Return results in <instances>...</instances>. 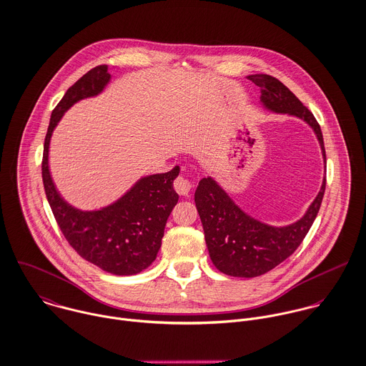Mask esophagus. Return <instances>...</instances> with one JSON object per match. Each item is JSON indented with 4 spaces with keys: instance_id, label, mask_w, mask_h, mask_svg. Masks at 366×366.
Instances as JSON below:
<instances>
[{
    "instance_id": "obj_1",
    "label": "esophagus",
    "mask_w": 366,
    "mask_h": 366,
    "mask_svg": "<svg viewBox=\"0 0 366 366\" xmlns=\"http://www.w3.org/2000/svg\"><path fill=\"white\" fill-rule=\"evenodd\" d=\"M193 189V183L183 177V176H179L176 180H174V190L180 194V196H189L190 192Z\"/></svg>"
}]
</instances>
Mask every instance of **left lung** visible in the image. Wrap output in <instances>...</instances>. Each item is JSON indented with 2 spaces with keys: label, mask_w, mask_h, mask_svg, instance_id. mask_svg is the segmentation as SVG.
<instances>
[{
  "label": "left lung",
  "mask_w": 366,
  "mask_h": 366,
  "mask_svg": "<svg viewBox=\"0 0 366 366\" xmlns=\"http://www.w3.org/2000/svg\"><path fill=\"white\" fill-rule=\"evenodd\" d=\"M247 78L259 88V104L265 111L295 117L314 130L325 163L321 127L301 101L274 76L259 74ZM324 192L325 177L301 219L285 226H271L245 213L214 177L202 179L194 193V203L216 268L232 277L252 278L277 267L302 243L320 212Z\"/></svg>",
  "instance_id": "8db88e82"
}]
</instances>
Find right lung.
Wrapping results in <instances>:
<instances>
[{
  "label": "right lung",
  "instance_id": "obj_1",
  "mask_svg": "<svg viewBox=\"0 0 366 366\" xmlns=\"http://www.w3.org/2000/svg\"><path fill=\"white\" fill-rule=\"evenodd\" d=\"M111 79L108 65L95 66L56 105L44 143L42 180L55 220L72 248L107 272L133 275L147 268L159 252L166 222L179 202L173 182L180 167L140 177L119 199L95 210H82L66 202L49 170V146L58 123L75 104L99 97Z\"/></svg>",
  "mask_w": 366,
  "mask_h": 366
}]
</instances>
